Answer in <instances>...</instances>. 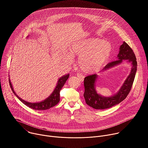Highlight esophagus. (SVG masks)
Wrapping results in <instances>:
<instances>
[{
    "instance_id": "34e87169",
    "label": "esophagus",
    "mask_w": 148,
    "mask_h": 148,
    "mask_svg": "<svg viewBox=\"0 0 148 148\" xmlns=\"http://www.w3.org/2000/svg\"><path fill=\"white\" fill-rule=\"evenodd\" d=\"M77 75V77H78V78L79 79V80L80 81H84V76L82 74H80V73H78Z\"/></svg>"
}]
</instances>
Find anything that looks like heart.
<instances>
[{"mask_svg": "<svg viewBox=\"0 0 148 148\" xmlns=\"http://www.w3.org/2000/svg\"><path fill=\"white\" fill-rule=\"evenodd\" d=\"M111 45L99 38H88L74 43L70 48L71 57H78L79 68L86 73H92L101 68L110 58ZM68 61L70 57L67 58Z\"/></svg>", "mask_w": 148, "mask_h": 148, "instance_id": "obj_1", "label": "heart"}]
</instances>
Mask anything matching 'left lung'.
<instances>
[{"label": "left lung", "mask_w": 148, "mask_h": 148, "mask_svg": "<svg viewBox=\"0 0 148 148\" xmlns=\"http://www.w3.org/2000/svg\"><path fill=\"white\" fill-rule=\"evenodd\" d=\"M118 57V60L108 63L103 70L108 69L120 64L123 60H128L129 62H131L132 64L130 74L125 81L118 92L111 97H103L97 93L95 90L97 74H94L85 77L84 81L85 87L84 97L86 103L90 107L96 110L110 108L124 100L131 91L137 70V61L132 49L125 41L120 46Z\"/></svg>", "instance_id": "8db88e82"}]
</instances>
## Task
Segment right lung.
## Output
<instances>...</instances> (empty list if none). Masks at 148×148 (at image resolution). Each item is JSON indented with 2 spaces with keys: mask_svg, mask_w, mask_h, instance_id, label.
<instances>
[{
  "mask_svg": "<svg viewBox=\"0 0 148 148\" xmlns=\"http://www.w3.org/2000/svg\"><path fill=\"white\" fill-rule=\"evenodd\" d=\"M69 75H70V74H68L62 77L61 78H60L58 81L57 85L54 91L51 94V95L49 97H48L47 99L44 100L43 101L40 102H36V103L28 102L27 101H24L22 99H21L19 97H18V95H16L14 91L13 90V88L12 84L10 82V79H9V81L10 87L13 92L17 97V98L18 99H20V101H22L24 104H25L26 105V106L29 107V108H30L32 109H33L35 110L41 111V110H46L50 109V108L54 107L55 105H56L59 102L60 91H61V88H62V87L64 86V84L66 83L67 79L69 78Z\"/></svg>",
  "mask_w": 148,
  "mask_h": 148,
  "instance_id": "obj_1",
  "label": "right lung"
}]
</instances>
